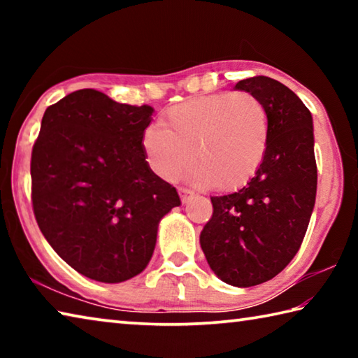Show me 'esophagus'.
I'll return each mask as SVG.
<instances>
[{"mask_svg": "<svg viewBox=\"0 0 358 358\" xmlns=\"http://www.w3.org/2000/svg\"><path fill=\"white\" fill-rule=\"evenodd\" d=\"M178 194H180V197H181V202H183V203H187L194 196H196V194H194V191L187 189V187H180Z\"/></svg>", "mask_w": 358, "mask_h": 358, "instance_id": "esophagus-1", "label": "esophagus"}]
</instances>
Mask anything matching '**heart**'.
Wrapping results in <instances>:
<instances>
[{"label": "heart", "instance_id": "1", "mask_svg": "<svg viewBox=\"0 0 358 358\" xmlns=\"http://www.w3.org/2000/svg\"><path fill=\"white\" fill-rule=\"evenodd\" d=\"M270 138L264 102L250 92L196 96L167 108L161 123L142 132V150L153 173L177 181L194 159V183L230 191L262 166ZM194 156L192 157V155Z\"/></svg>", "mask_w": 358, "mask_h": 358}]
</instances>
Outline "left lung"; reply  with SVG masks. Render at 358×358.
<instances>
[{"label": "left lung", "mask_w": 358, "mask_h": 358, "mask_svg": "<svg viewBox=\"0 0 358 358\" xmlns=\"http://www.w3.org/2000/svg\"><path fill=\"white\" fill-rule=\"evenodd\" d=\"M235 90L264 102L268 148L246 186L211 197L213 216L201 246L221 281L251 287L281 273L299 252L316 202L317 167L311 112L292 90L264 76L240 80Z\"/></svg>", "instance_id": "8db88e82"}]
</instances>
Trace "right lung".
Masks as SVG:
<instances>
[{"instance_id":"1","label":"right lung","mask_w":358,"mask_h":358,"mask_svg":"<svg viewBox=\"0 0 358 358\" xmlns=\"http://www.w3.org/2000/svg\"><path fill=\"white\" fill-rule=\"evenodd\" d=\"M153 112L87 88L42 117L31 155L36 221L58 256L90 280L115 284L142 273L161 220L181 203L145 159L141 138Z\"/></svg>"}]
</instances>
